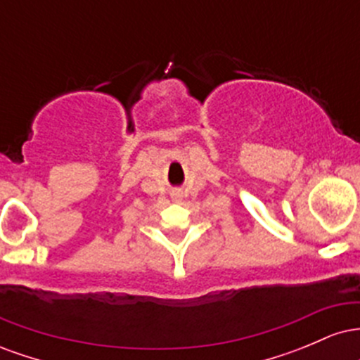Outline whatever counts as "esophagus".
I'll list each match as a JSON object with an SVG mask.
<instances>
[{"instance_id":"1","label":"esophagus","mask_w":360,"mask_h":360,"mask_svg":"<svg viewBox=\"0 0 360 360\" xmlns=\"http://www.w3.org/2000/svg\"><path fill=\"white\" fill-rule=\"evenodd\" d=\"M172 198H174V200H179V198H181V193H179V191L172 193Z\"/></svg>"}]
</instances>
